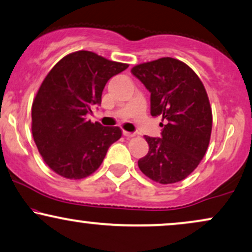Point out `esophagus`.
Instances as JSON below:
<instances>
[{"instance_id": "esophagus-1", "label": "esophagus", "mask_w": 252, "mask_h": 252, "mask_svg": "<svg viewBox=\"0 0 252 252\" xmlns=\"http://www.w3.org/2000/svg\"><path fill=\"white\" fill-rule=\"evenodd\" d=\"M123 136L126 138H131V137H135V134H132V132H129V131H123Z\"/></svg>"}]
</instances>
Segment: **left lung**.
Masks as SVG:
<instances>
[{
	"instance_id": "obj_1",
	"label": "left lung",
	"mask_w": 252,
	"mask_h": 252,
	"mask_svg": "<svg viewBox=\"0 0 252 252\" xmlns=\"http://www.w3.org/2000/svg\"><path fill=\"white\" fill-rule=\"evenodd\" d=\"M150 92L151 116H162V137L145 136L149 151L138 168L160 184L177 183L197 168L210 142L213 113L208 94L196 72L171 57L131 69Z\"/></svg>"
}]
</instances>
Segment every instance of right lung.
<instances>
[{
	"label": "right lung",
	"instance_id": "add662e5",
	"mask_svg": "<svg viewBox=\"0 0 252 252\" xmlns=\"http://www.w3.org/2000/svg\"><path fill=\"white\" fill-rule=\"evenodd\" d=\"M128 66L80 50L63 57L48 72L32 102V131L51 170L81 180L99 168L122 130L93 123L86 116L93 104H101L107 82Z\"/></svg>",
	"mask_w": 252,
	"mask_h": 252
}]
</instances>
